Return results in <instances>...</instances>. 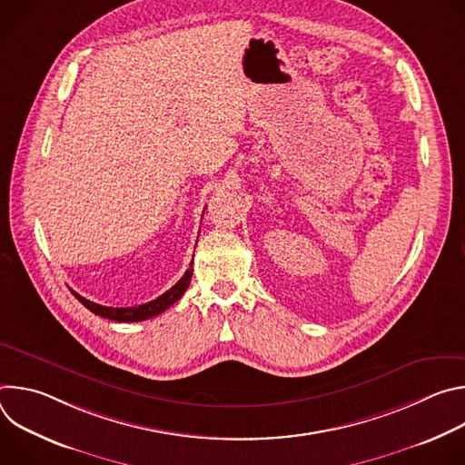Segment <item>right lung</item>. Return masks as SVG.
Here are the masks:
<instances>
[{"instance_id": "obj_1", "label": "right lung", "mask_w": 465, "mask_h": 465, "mask_svg": "<svg viewBox=\"0 0 465 465\" xmlns=\"http://www.w3.org/2000/svg\"><path fill=\"white\" fill-rule=\"evenodd\" d=\"M191 264H193V261H191ZM191 264H189V271H185V274L180 278V282L176 285H173L167 292H163L156 300L138 305V307H106V305H99V303H94V302L83 298L75 291H72V292L86 309H90L97 316L115 320V322H142V320L153 318L156 314H162L167 307H171L174 302H178L182 298V294L185 292V289L191 283V276H193Z\"/></svg>"}]
</instances>
